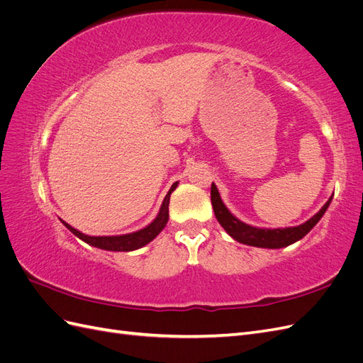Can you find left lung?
Segmentation results:
<instances>
[{"mask_svg":"<svg viewBox=\"0 0 363 363\" xmlns=\"http://www.w3.org/2000/svg\"><path fill=\"white\" fill-rule=\"evenodd\" d=\"M211 199H212L213 212L218 223L223 225L225 232L240 244L259 247V248H283L296 242V240H300L316 225V223L323 218L328 206L332 203V196H330L328 201L321 207V211L301 225L286 227V228H259V227H252L242 221H239L236 216L230 213V211L223 203L221 196H219L218 188L213 183L211 188Z\"/></svg>","mask_w":363,"mask_h":363,"instance_id":"8db88e82","label":"left lung"}]
</instances>
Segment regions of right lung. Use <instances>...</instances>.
<instances>
[{
    "label": "right lung",
    "instance_id": "obj_1",
    "mask_svg": "<svg viewBox=\"0 0 363 363\" xmlns=\"http://www.w3.org/2000/svg\"><path fill=\"white\" fill-rule=\"evenodd\" d=\"M177 184L179 183L175 182L171 186V189L167 194V196H164V200L160 206V211H159L155 221H152L150 225H147L145 228L138 230V232H135V233L121 235V236H87V235L79 232V230H75L74 227H71L69 224H67L65 221H62V223L77 238H80L82 240H84L86 244H89L92 247L107 250V251H133V250H138L140 247L150 244L151 240L162 232L164 225H167L168 219H169V208H168L169 196H171L172 191L177 188Z\"/></svg>",
    "mask_w": 363,
    "mask_h": 363
}]
</instances>
